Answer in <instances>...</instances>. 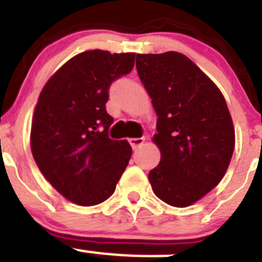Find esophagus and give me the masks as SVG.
<instances>
[{
	"mask_svg": "<svg viewBox=\"0 0 262 262\" xmlns=\"http://www.w3.org/2000/svg\"><path fill=\"white\" fill-rule=\"evenodd\" d=\"M128 142L133 146V148H139L146 142V138H131V139H128Z\"/></svg>",
	"mask_w": 262,
	"mask_h": 262,
	"instance_id": "34e87169",
	"label": "esophagus"
}]
</instances>
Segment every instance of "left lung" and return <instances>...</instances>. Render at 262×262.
<instances>
[{"label":"left lung","mask_w":262,"mask_h":262,"mask_svg":"<svg viewBox=\"0 0 262 262\" xmlns=\"http://www.w3.org/2000/svg\"><path fill=\"white\" fill-rule=\"evenodd\" d=\"M136 69L158 115L152 142L161 162L148 181L159 200L187 207L221 182L232 161L228 104L210 77L179 52L138 53Z\"/></svg>","instance_id":"1"}]
</instances>
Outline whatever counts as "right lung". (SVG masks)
<instances>
[{"label":"right lung","mask_w":262,"mask_h":262,"mask_svg":"<svg viewBox=\"0 0 262 262\" xmlns=\"http://www.w3.org/2000/svg\"><path fill=\"white\" fill-rule=\"evenodd\" d=\"M135 53L92 49L62 64L45 83L34 108L30 150L45 179L64 198L94 206L114 194L133 148L112 140L108 88L127 75Z\"/></svg>","instance_id":"right-lung-1"}]
</instances>
